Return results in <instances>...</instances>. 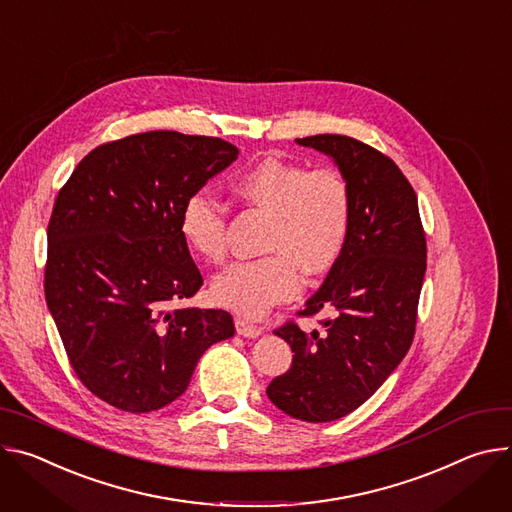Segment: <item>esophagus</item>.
Segmentation results:
<instances>
[{"label":"esophagus","instance_id":"esophagus-1","mask_svg":"<svg viewBox=\"0 0 512 512\" xmlns=\"http://www.w3.org/2000/svg\"><path fill=\"white\" fill-rule=\"evenodd\" d=\"M236 331L240 333V335H244V337H258L260 333H262V327H258V325H254V323H250V321H246V319H236Z\"/></svg>","mask_w":512,"mask_h":512}]
</instances>
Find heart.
Listing matches in <instances>:
<instances>
[{
  "mask_svg": "<svg viewBox=\"0 0 512 512\" xmlns=\"http://www.w3.org/2000/svg\"><path fill=\"white\" fill-rule=\"evenodd\" d=\"M230 187L248 205L270 213L262 242L270 254L236 262L221 272L213 280L211 295L238 315L260 317L301 291L303 270L319 276L342 256L352 230V187L337 168L309 170L280 156H264L238 173ZM179 232L201 260H225V209L209 195L193 193L185 199Z\"/></svg>",
  "mask_w": 512,
  "mask_h": 512,
  "instance_id": "heart-1",
  "label": "heart"
}]
</instances>
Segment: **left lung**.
Returning a JSON list of instances; mask_svg holds the SVG:
<instances>
[{"mask_svg": "<svg viewBox=\"0 0 512 512\" xmlns=\"http://www.w3.org/2000/svg\"><path fill=\"white\" fill-rule=\"evenodd\" d=\"M337 164L350 181L354 213L348 244L321 289L299 311L321 329L289 321L274 333L295 352L268 399L295 419L327 423L356 411L407 356L427 268L417 195L388 156L339 134L297 138Z\"/></svg>", "mask_w": 512, "mask_h": 512, "instance_id": "1", "label": "left lung"}]
</instances>
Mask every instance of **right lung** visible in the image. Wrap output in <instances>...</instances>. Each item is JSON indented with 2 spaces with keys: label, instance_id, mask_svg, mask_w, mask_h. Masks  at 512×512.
Wrapping results in <instances>:
<instances>
[{
  "label": "right lung",
  "instance_id": "add662e5",
  "mask_svg": "<svg viewBox=\"0 0 512 512\" xmlns=\"http://www.w3.org/2000/svg\"><path fill=\"white\" fill-rule=\"evenodd\" d=\"M238 158L221 138L156 130L91 150L56 195L44 295L79 380L128 413L187 390L209 346L234 335L221 309H173L203 278L179 232L185 199Z\"/></svg>",
  "mask_w": 512,
  "mask_h": 512
}]
</instances>
